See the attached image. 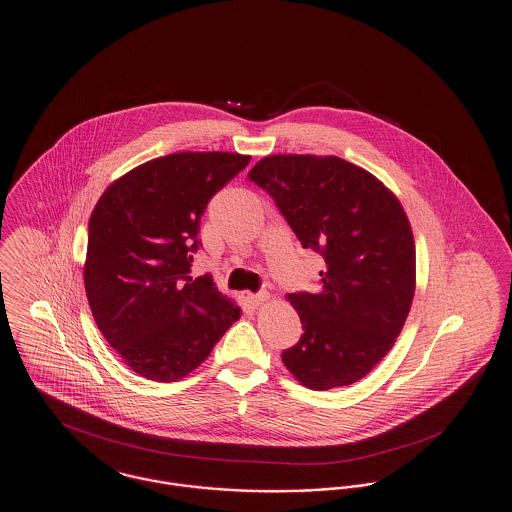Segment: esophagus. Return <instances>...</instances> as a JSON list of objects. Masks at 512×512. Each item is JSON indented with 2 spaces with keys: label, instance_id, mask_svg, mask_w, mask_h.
I'll return each mask as SVG.
<instances>
[{
  "label": "esophagus",
  "instance_id": "esophagus-1",
  "mask_svg": "<svg viewBox=\"0 0 512 512\" xmlns=\"http://www.w3.org/2000/svg\"><path fill=\"white\" fill-rule=\"evenodd\" d=\"M247 299H249V303H251V305L259 307V305L267 303L268 299H270V295H268V292L249 293V295H247Z\"/></svg>",
  "mask_w": 512,
  "mask_h": 512
}]
</instances>
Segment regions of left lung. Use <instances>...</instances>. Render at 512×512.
Returning <instances> with one entry per match:
<instances>
[{"label":"left lung","mask_w":512,"mask_h":512,"mask_svg":"<svg viewBox=\"0 0 512 512\" xmlns=\"http://www.w3.org/2000/svg\"><path fill=\"white\" fill-rule=\"evenodd\" d=\"M247 176L326 263L320 292L288 293L305 332L282 353L284 365L309 390L365 378L388 355L413 303V230L399 199L336 155H268Z\"/></svg>","instance_id":"1"}]
</instances>
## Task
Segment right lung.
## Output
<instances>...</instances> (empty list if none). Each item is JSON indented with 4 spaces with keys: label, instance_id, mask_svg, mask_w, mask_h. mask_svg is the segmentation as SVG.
<instances>
[{
    "label": "right lung",
    "instance_id": "right-lung-1",
    "mask_svg": "<svg viewBox=\"0 0 512 512\" xmlns=\"http://www.w3.org/2000/svg\"><path fill=\"white\" fill-rule=\"evenodd\" d=\"M249 155L184 151L115 180L88 224L84 286L99 332L134 372L176 382L201 365L240 307L209 274L192 280L211 197Z\"/></svg>",
    "mask_w": 512,
    "mask_h": 512
}]
</instances>
